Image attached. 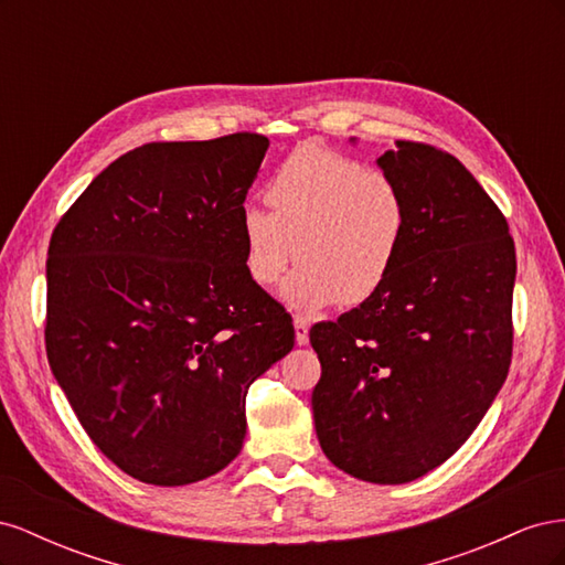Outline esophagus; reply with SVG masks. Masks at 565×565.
<instances>
[{
  "mask_svg": "<svg viewBox=\"0 0 565 565\" xmlns=\"http://www.w3.org/2000/svg\"><path fill=\"white\" fill-rule=\"evenodd\" d=\"M309 328H311L309 318H303V316H297V318H295V337H297V344H299V347L309 344Z\"/></svg>",
  "mask_w": 565,
  "mask_h": 565,
  "instance_id": "1",
  "label": "esophagus"
}]
</instances>
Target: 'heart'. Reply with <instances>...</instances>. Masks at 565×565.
Instances as JSON below:
<instances>
[{"mask_svg": "<svg viewBox=\"0 0 565 565\" xmlns=\"http://www.w3.org/2000/svg\"><path fill=\"white\" fill-rule=\"evenodd\" d=\"M270 212L241 216L243 264L252 282L278 285L297 256L285 299L301 311L374 297L396 268L409 210L401 183L320 143H301L266 188Z\"/></svg>", "mask_w": 565, "mask_h": 565, "instance_id": "b5f03b06", "label": "heart"}]
</instances>
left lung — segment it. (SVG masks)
Returning a JSON list of instances; mask_svg holds the SVG:
<instances>
[{
	"mask_svg": "<svg viewBox=\"0 0 565 565\" xmlns=\"http://www.w3.org/2000/svg\"><path fill=\"white\" fill-rule=\"evenodd\" d=\"M377 164L407 198L401 259L377 295L311 328L322 452L361 481L398 486L452 457L511 365L514 237L450 152L396 141Z\"/></svg>",
	"mask_w": 565,
	"mask_h": 565,
	"instance_id": "left-lung-1",
	"label": "left lung"
}]
</instances>
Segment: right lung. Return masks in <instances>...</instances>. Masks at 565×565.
I'll use <instances>...</instances> for the list:
<instances>
[{
	"mask_svg": "<svg viewBox=\"0 0 565 565\" xmlns=\"http://www.w3.org/2000/svg\"><path fill=\"white\" fill-rule=\"evenodd\" d=\"M262 134L134 148L54 228L46 358L94 446L136 481H202L243 448L249 384L295 347L247 276L243 202Z\"/></svg>",
	"mask_w": 565,
	"mask_h": 565,
	"instance_id": "obj_1",
	"label": "right lung"
}]
</instances>
